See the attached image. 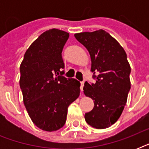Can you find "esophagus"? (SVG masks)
Wrapping results in <instances>:
<instances>
[{
  "label": "esophagus",
  "mask_w": 149,
  "mask_h": 149,
  "mask_svg": "<svg viewBox=\"0 0 149 149\" xmlns=\"http://www.w3.org/2000/svg\"><path fill=\"white\" fill-rule=\"evenodd\" d=\"M84 86V82H81V83H80V91H81V92L83 91Z\"/></svg>",
  "instance_id": "esophagus-1"
}]
</instances>
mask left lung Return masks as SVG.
I'll use <instances>...</instances> for the list:
<instances>
[{"label": "left lung", "mask_w": 149, "mask_h": 149, "mask_svg": "<svg viewBox=\"0 0 149 149\" xmlns=\"http://www.w3.org/2000/svg\"><path fill=\"white\" fill-rule=\"evenodd\" d=\"M74 36L91 55V71L96 79L95 84H84V94L94 103L93 110L85 113V120L97 129L111 127L121 115L131 89L127 54L115 38L102 29Z\"/></svg>", "instance_id": "1"}]
</instances>
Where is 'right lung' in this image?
<instances>
[{"label": "right lung", "mask_w": 149, "mask_h": 149, "mask_svg": "<svg viewBox=\"0 0 149 149\" xmlns=\"http://www.w3.org/2000/svg\"><path fill=\"white\" fill-rule=\"evenodd\" d=\"M69 33L56 29L42 33L24 53L20 65V87L32 122L54 132L65 125L68 107L80 93V83L63 77L62 52Z\"/></svg>", "instance_id": "obj_1"}]
</instances>
